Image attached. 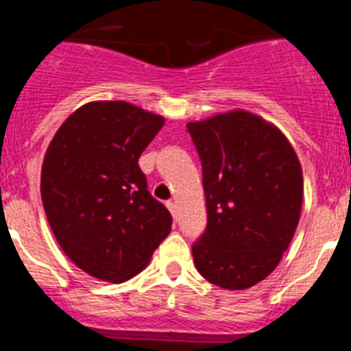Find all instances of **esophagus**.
I'll return each instance as SVG.
<instances>
[{
  "mask_svg": "<svg viewBox=\"0 0 351 351\" xmlns=\"http://www.w3.org/2000/svg\"><path fill=\"white\" fill-rule=\"evenodd\" d=\"M167 207H169L170 214L173 216V219H178V206H176V202H167Z\"/></svg>",
  "mask_w": 351,
  "mask_h": 351,
  "instance_id": "1",
  "label": "esophagus"
}]
</instances>
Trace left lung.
I'll return each mask as SVG.
<instances>
[{
	"instance_id": "left-lung-1",
	"label": "left lung",
	"mask_w": 351,
	"mask_h": 351,
	"mask_svg": "<svg viewBox=\"0 0 351 351\" xmlns=\"http://www.w3.org/2000/svg\"><path fill=\"white\" fill-rule=\"evenodd\" d=\"M202 161L207 226L193 244L209 283L246 290L283 258L299 225L302 169L272 123L247 110L188 123Z\"/></svg>"
}]
</instances>
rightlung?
I'll return each instance as SVG.
<instances>
[{
    "label": "right lung",
    "instance_id": "obj_1",
    "mask_svg": "<svg viewBox=\"0 0 351 351\" xmlns=\"http://www.w3.org/2000/svg\"><path fill=\"white\" fill-rule=\"evenodd\" d=\"M163 125L128 101H91L49 144L40 181L47 221L64 255L96 280L133 278L170 234L172 216L138 167Z\"/></svg>",
    "mask_w": 351,
    "mask_h": 351
}]
</instances>
